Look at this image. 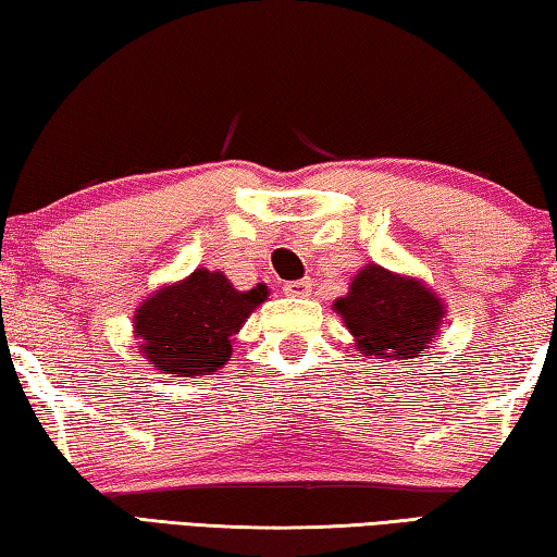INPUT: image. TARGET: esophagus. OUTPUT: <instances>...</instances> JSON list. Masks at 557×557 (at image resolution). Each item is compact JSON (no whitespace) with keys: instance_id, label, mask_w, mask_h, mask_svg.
<instances>
[{"instance_id":"esophagus-1","label":"esophagus","mask_w":557,"mask_h":557,"mask_svg":"<svg viewBox=\"0 0 557 557\" xmlns=\"http://www.w3.org/2000/svg\"><path fill=\"white\" fill-rule=\"evenodd\" d=\"M285 295L287 297H307L309 292H312V280L305 277V280H295V282H285Z\"/></svg>"}]
</instances>
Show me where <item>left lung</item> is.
<instances>
[{"instance_id": "8db88e82", "label": "left lung", "mask_w": 557, "mask_h": 557, "mask_svg": "<svg viewBox=\"0 0 557 557\" xmlns=\"http://www.w3.org/2000/svg\"><path fill=\"white\" fill-rule=\"evenodd\" d=\"M334 312L354 336L356 351L408 363L435 342L447 307L422 280L369 262L334 301Z\"/></svg>"}]
</instances>
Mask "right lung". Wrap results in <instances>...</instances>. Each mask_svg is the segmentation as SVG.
Returning a JSON list of instances; mask_svg holds the SVG:
<instances>
[{
  "instance_id": "obj_1",
  "label": "right lung",
  "mask_w": 557,
  "mask_h": 557,
  "mask_svg": "<svg viewBox=\"0 0 557 557\" xmlns=\"http://www.w3.org/2000/svg\"><path fill=\"white\" fill-rule=\"evenodd\" d=\"M268 297L265 282L240 292L223 272L199 268L152 292L132 317V334L159 373L211 375L231 361L235 334Z\"/></svg>"
}]
</instances>
